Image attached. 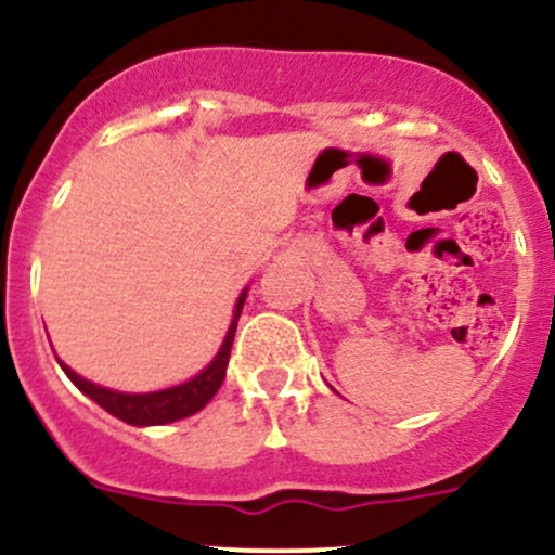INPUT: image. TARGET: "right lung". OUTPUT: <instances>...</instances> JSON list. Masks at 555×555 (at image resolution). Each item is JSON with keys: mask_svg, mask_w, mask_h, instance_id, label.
Here are the masks:
<instances>
[{"mask_svg": "<svg viewBox=\"0 0 555 555\" xmlns=\"http://www.w3.org/2000/svg\"><path fill=\"white\" fill-rule=\"evenodd\" d=\"M245 297H247V289L242 292L240 300H236L234 321H231L227 339H223L221 350H218V356L212 358L210 366L205 369L203 374H197L194 379H189L179 387H168V389H160V392H144V395L115 392V389L100 387L94 385V382L78 376L76 371L65 366L63 361H60V366H63L65 374H68L73 385L81 389L83 395H89L96 405H102L107 413H113L115 418H120V422L133 424V426H157V424L179 422V418H186L192 416V413L203 411V408L212 400V395L221 389L223 379H227L231 345H234L236 321H240Z\"/></svg>", "mask_w": 555, "mask_h": 555, "instance_id": "1", "label": "right lung"}]
</instances>
